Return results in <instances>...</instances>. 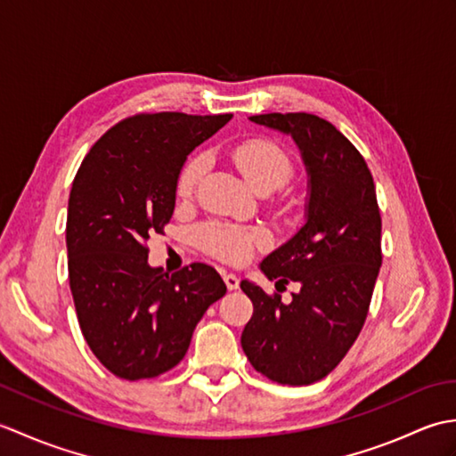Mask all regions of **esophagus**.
I'll use <instances>...</instances> for the list:
<instances>
[{
	"instance_id": "1",
	"label": "esophagus",
	"mask_w": 456,
	"mask_h": 456,
	"mask_svg": "<svg viewBox=\"0 0 456 456\" xmlns=\"http://www.w3.org/2000/svg\"><path fill=\"white\" fill-rule=\"evenodd\" d=\"M223 280H225L227 289H237L239 288V278L235 274H223Z\"/></svg>"
}]
</instances>
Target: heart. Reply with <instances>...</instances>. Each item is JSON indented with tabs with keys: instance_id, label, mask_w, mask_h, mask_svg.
Returning a JSON list of instances; mask_svg holds the SVG:
<instances>
[{
	"instance_id": "1",
	"label": "heart",
	"mask_w": 456,
	"mask_h": 456,
	"mask_svg": "<svg viewBox=\"0 0 456 456\" xmlns=\"http://www.w3.org/2000/svg\"><path fill=\"white\" fill-rule=\"evenodd\" d=\"M231 157L248 186L258 193H270L282 188L294 172L292 157L270 139H248L240 142L231 152ZM200 172L201 159H191L182 168L178 178V193L182 198H188L196 188ZM198 240L211 256L239 265L245 263L253 250L265 243V235L256 229L211 221L198 229Z\"/></svg>"
}]
</instances>
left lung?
Returning <instances> with one entry per match:
<instances>
[{"instance_id":"left-lung-1","label":"left lung","mask_w":456,"mask_h":456,"mask_svg":"<svg viewBox=\"0 0 456 456\" xmlns=\"http://www.w3.org/2000/svg\"><path fill=\"white\" fill-rule=\"evenodd\" d=\"M250 121L289 134L307 172L305 223L263 263L276 286L299 284L292 302L243 280L253 317L240 345L270 380H322L356 341L382 266V219L372 174L341 131L312 113H266Z\"/></svg>"}]
</instances>
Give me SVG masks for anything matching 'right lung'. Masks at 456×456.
<instances>
[{"label":"right lung","mask_w":456,"mask_h":456,"mask_svg":"<svg viewBox=\"0 0 456 456\" xmlns=\"http://www.w3.org/2000/svg\"><path fill=\"white\" fill-rule=\"evenodd\" d=\"M231 118L133 115L94 144L72 182L66 248L76 315L92 353L125 380L176 366L203 314L227 292L208 265L172 276L152 268L147 240L172 217L188 154Z\"/></svg>","instance_id":"obj_1"}]
</instances>
